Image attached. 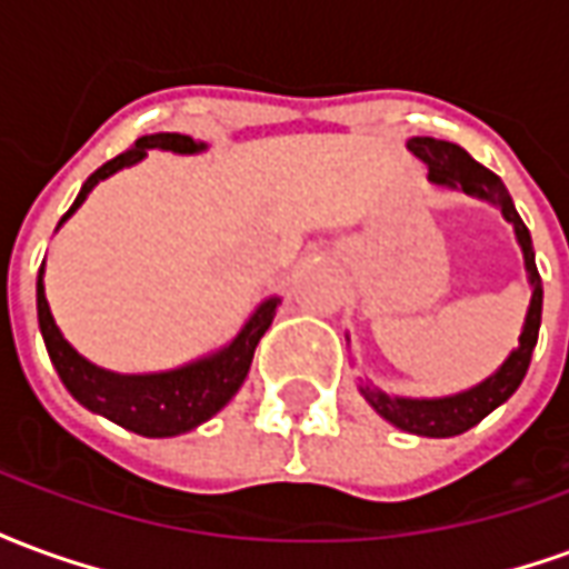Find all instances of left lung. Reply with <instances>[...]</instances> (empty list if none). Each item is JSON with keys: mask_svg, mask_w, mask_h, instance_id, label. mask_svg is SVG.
I'll list each match as a JSON object with an SVG mask.
<instances>
[{"mask_svg": "<svg viewBox=\"0 0 569 569\" xmlns=\"http://www.w3.org/2000/svg\"><path fill=\"white\" fill-rule=\"evenodd\" d=\"M408 149L427 163L429 182L457 188V191H466L472 198L490 200V203L500 207L502 216L512 222L518 243L525 249L527 273H530V283H533V298H530V310H527V322L521 341H518V350H512V357L506 359L500 371L490 375L485 383H478L466 393L448 396V399H390V396L378 393V390L362 387L371 408L381 418L390 420L393 427L415 432V436H429V439H448V436H460L466 429L481 423L493 408L502 406L521 387L527 369H530L533 347H537L539 322H542V286H539L537 261H533V247H530V231H527V224L521 222V216L515 210L512 198H509L500 176L488 170L485 163H478L469 151L453 146V142L432 140V137H411Z\"/></svg>", "mask_w": 569, "mask_h": 569, "instance_id": "8db88e82", "label": "left lung"}]
</instances>
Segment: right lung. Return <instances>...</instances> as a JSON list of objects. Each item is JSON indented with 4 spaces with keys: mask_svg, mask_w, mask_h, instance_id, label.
Returning a JSON list of instances; mask_svg holds the SVG:
<instances>
[{
    "mask_svg": "<svg viewBox=\"0 0 569 569\" xmlns=\"http://www.w3.org/2000/svg\"><path fill=\"white\" fill-rule=\"evenodd\" d=\"M146 149H170L179 151V154H191V151L203 149V142H194L182 133L140 137L133 142V149L121 151L118 158L106 161L100 170L88 176L79 198L60 222H67L69 216L79 210L81 200L91 194V188L100 179L146 158ZM36 308H39V329H42L48 357L54 362L60 381L67 383L69 393L76 396L84 408L116 420L118 427L149 436V439H167V436H179V432H188L203 420H210L240 390V383L252 366L256 345L273 320L277 298H268L224 350L207 359H198L191 366H182V369L161 371V375H116V371L97 369L88 359L79 357L57 329L48 298H44L42 277L36 283Z\"/></svg>",
    "mask_w": 569,
    "mask_h": 569,
    "instance_id": "add662e5",
    "label": "right lung"
}]
</instances>
